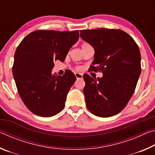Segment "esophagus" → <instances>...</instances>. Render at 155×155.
Segmentation results:
<instances>
[{
  "instance_id": "34e87169",
  "label": "esophagus",
  "mask_w": 155,
  "mask_h": 155,
  "mask_svg": "<svg viewBox=\"0 0 155 155\" xmlns=\"http://www.w3.org/2000/svg\"><path fill=\"white\" fill-rule=\"evenodd\" d=\"M75 77H77V79H80V78H83V74L81 73H75Z\"/></svg>"
}]
</instances>
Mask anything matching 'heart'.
Wrapping results in <instances>:
<instances>
[{
	"instance_id": "b5f03b06",
	"label": "heart",
	"mask_w": 155,
	"mask_h": 155,
	"mask_svg": "<svg viewBox=\"0 0 155 155\" xmlns=\"http://www.w3.org/2000/svg\"><path fill=\"white\" fill-rule=\"evenodd\" d=\"M87 44H88L84 43V44H82V46H81V47H83V46H86V45H87ZM77 70H80V68H77Z\"/></svg>"
}]
</instances>
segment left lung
I'll list each match as a JSON object with an SVG mask.
<instances>
[{"label":"left lung","instance_id":"left-lung-1","mask_svg":"<svg viewBox=\"0 0 155 155\" xmlns=\"http://www.w3.org/2000/svg\"><path fill=\"white\" fill-rule=\"evenodd\" d=\"M80 36L94 49L91 70L101 78L83 75L86 106L98 117L113 116L127 106L141 73V54L132 37L120 29L81 30Z\"/></svg>","mask_w":155,"mask_h":155}]
</instances>
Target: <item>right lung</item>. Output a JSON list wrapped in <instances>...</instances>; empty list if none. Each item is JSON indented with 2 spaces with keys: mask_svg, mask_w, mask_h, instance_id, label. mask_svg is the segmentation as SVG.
Here are the masks:
<instances>
[{
  "mask_svg": "<svg viewBox=\"0 0 155 155\" xmlns=\"http://www.w3.org/2000/svg\"><path fill=\"white\" fill-rule=\"evenodd\" d=\"M78 31H35L27 35L14 54L13 75L20 98L34 114L51 117L64 108L68 91L77 80L70 70L52 74L54 61L62 62L78 40Z\"/></svg>",
  "mask_w": 155,
  "mask_h": 155,
  "instance_id": "right-lung-1",
  "label": "right lung"
}]
</instances>
